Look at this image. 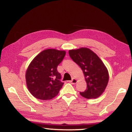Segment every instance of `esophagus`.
Returning <instances> with one entry per match:
<instances>
[{
  "mask_svg": "<svg viewBox=\"0 0 132 132\" xmlns=\"http://www.w3.org/2000/svg\"><path fill=\"white\" fill-rule=\"evenodd\" d=\"M70 82L72 84H75L77 82V80L76 78H72V80L70 81Z\"/></svg>",
  "mask_w": 132,
  "mask_h": 132,
  "instance_id": "34e87169",
  "label": "esophagus"
}]
</instances>
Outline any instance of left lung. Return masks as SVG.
I'll return each mask as SVG.
<instances>
[{
	"label": "left lung",
	"mask_w": 132,
	"mask_h": 132,
	"mask_svg": "<svg viewBox=\"0 0 132 132\" xmlns=\"http://www.w3.org/2000/svg\"><path fill=\"white\" fill-rule=\"evenodd\" d=\"M70 58L79 65L87 82V89L80 92L86 98H96L103 94L109 82L107 69L101 59L88 48L70 50Z\"/></svg>",
	"instance_id": "8db88e82"
}]
</instances>
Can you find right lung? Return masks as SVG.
Masks as SVG:
<instances>
[{"label": "right lung", "mask_w": 132, "mask_h": 132, "mask_svg": "<svg viewBox=\"0 0 132 132\" xmlns=\"http://www.w3.org/2000/svg\"><path fill=\"white\" fill-rule=\"evenodd\" d=\"M65 51L56 49L43 50L33 59L26 71L27 88L35 98L47 100L58 95L63 83L57 71Z\"/></svg>", "instance_id": "1"}]
</instances>
